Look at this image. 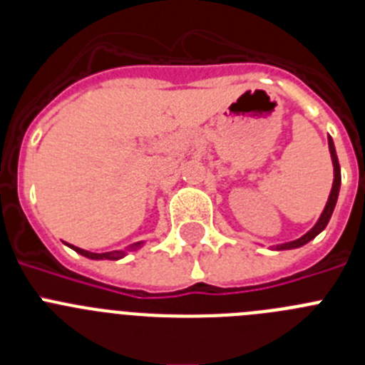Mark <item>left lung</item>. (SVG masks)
Returning a JSON list of instances; mask_svg holds the SVG:
<instances>
[{
	"instance_id": "8db88e82",
	"label": "left lung",
	"mask_w": 365,
	"mask_h": 365,
	"mask_svg": "<svg viewBox=\"0 0 365 365\" xmlns=\"http://www.w3.org/2000/svg\"><path fill=\"white\" fill-rule=\"evenodd\" d=\"M329 151H331V159H333V166H334V180H333V190H331V195H329V201L327 205H325V210L322 212L320 219H318V222H316L314 227L311 228V230L307 232L305 235H302L299 240L296 241H291V243H283V245H278V250H289V248H298V247H303L305 243H309L311 240H314L316 235L320 234L322 230H324L325 227H327L329 219H331V215H333V210L334 206H336V199H338V192H340V180H341V175H340V164H338V157H336V150H334V143L333 138L329 137Z\"/></svg>"
}]
</instances>
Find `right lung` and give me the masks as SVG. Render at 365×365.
<instances>
[{"mask_svg": "<svg viewBox=\"0 0 365 365\" xmlns=\"http://www.w3.org/2000/svg\"><path fill=\"white\" fill-rule=\"evenodd\" d=\"M140 245L143 243H135V245H131V248H138ZM71 248H73V250H76L78 254H82V256L89 257V259H120V257L125 256L124 250H111V252L95 254V252H87V250H83V248L73 247V245H71Z\"/></svg>", "mask_w": 365, "mask_h": 365, "instance_id": "obj_1", "label": "right lung"}]
</instances>
